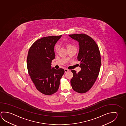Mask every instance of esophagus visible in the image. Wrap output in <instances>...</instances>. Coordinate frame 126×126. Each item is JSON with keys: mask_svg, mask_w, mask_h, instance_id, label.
Wrapping results in <instances>:
<instances>
[{"mask_svg": "<svg viewBox=\"0 0 126 126\" xmlns=\"http://www.w3.org/2000/svg\"><path fill=\"white\" fill-rule=\"evenodd\" d=\"M64 70V72H65V73H66V72H67L69 71V70L68 69H67V68H65Z\"/></svg>", "mask_w": 126, "mask_h": 126, "instance_id": "34e87169", "label": "esophagus"}]
</instances>
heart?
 <instances>
[{
	"instance_id": "obj_1",
	"label": "heart",
	"mask_w": 126,
	"mask_h": 126,
	"mask_svg": "<svg viewBox=\"0 0 126 126\" xmlns=\"http://www.w3.org/2000/svg\"><path fill=\"white\" fill-rule=\"evenodd\" d=\"M66 46H67V47L68 49L75 47L74 46L72 45V44H70V43H67L66 44ZM55 50H58L59 49V46L58 45L55 46Z\"/></svg>"
}]
</instances>
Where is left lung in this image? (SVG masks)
<instances>
[{
	"instance_id": "8db88e82",
	"label": "left lung",
	"mask_w": 126,
	"mask_h": 126,
	"mask_svg": "<svg viewBox=\"0 0 126 126\" xmlns=\"http://www.w3.org/2000/svg\"><path fill=\"white\" fill-rule=\"evenodd\" d=\"M79 42V52L77 57L80 61V71H71L73 77L71 79L72 89L76 92L86 93L92 87L98 76L101 58L99 48L94 40L85 34L69 35Z\"/></svg>"
}]
</instances>
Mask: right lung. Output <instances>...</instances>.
<instances>
[{
    "label": "right lung",
    "mask_w": 126,
    "mask_h": 126,
    "mask_svg": "<svg viewBox=\"0 0 126 126\" xmlns=\"http://www.w3.org/2000/svg\"><path fill=\"white\" fill-rule=\"evenodd\" d=\"M62 35L50 36L38 39L31 46L27 57V68L36 89L45 95L58 91L60 80L64 73L63 68H51L55 58L54 47Z\"/></svg>",
    "instance_id": "add662e5"
}]
</instances>
